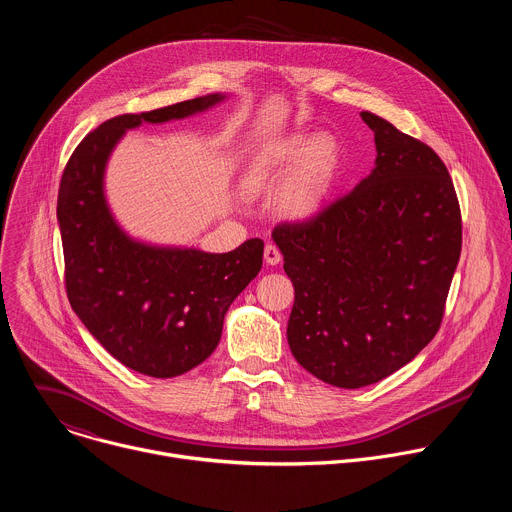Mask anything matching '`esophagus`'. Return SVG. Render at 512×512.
Returning a JSON list of instances; mask_svg holds the SVG:
<instances>
[{
	"mask_svg": "<svg viewBox=\"0 0 512 512\" xmlns=\"http://www.w3.org/2000/svg\"><path fill=\"white\" fill-rule=\"evenodd\" d=\"M281 261V251L275 245H265V263L267 265H277Z\"/></svg>",
	"mask_w": 512,
	"mask_h": 512,
	"instance_id": "1",
	"label": "esophagus"
}]
</instances>
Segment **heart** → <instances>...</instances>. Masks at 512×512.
Returning <instances> with one entry per match:
<instances>
[{"instance_id":"heart-1","label":"heart","mask_w":512,"mask_h":512,"mask_svg":"<svg viewBox=\"0 0 512 512\" xmlns=\"http://www.w3.org/2000/svg\"><path fill=\"white\" fill-rule=\"evenodd\" d=\"M338 166L340 156L334 139L296 133L263 145L249 162L243 184L253 194H265L279 188L296 171L281 190L277 206L287 218L304 221L326 206Z\"/></svg>"}]
</instances>
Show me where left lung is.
Masks as SVG:
<instances>
[{
  "label": "left lung",
  "instance_id": "1",
  "mask_svg": "<svg viewBox=\"0 0 512 512\" xmlns=\"http://www.w3.org/2000/svg\"><path fill=\"white\" fill-rule=\"evenodd\" d=\"M375 170L273 241L296 300L287 342L320 381L358 389L413 360L440 330L462 251V214L429 145L369 111Z\"/></svg>",
  "mask_w": 512,
  "mask_h": 512
}]
</instances>
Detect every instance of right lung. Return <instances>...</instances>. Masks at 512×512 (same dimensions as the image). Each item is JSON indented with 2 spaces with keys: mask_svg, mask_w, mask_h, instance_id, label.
Listing matches in <instances>:
<instances>
[{
  "mask_svg": "<svg viewBox=\"0 0 512 512\" xmlns=\"http://www.w3.org/2000/svg\"><path fill=\"white\" fill-rule=\"evenodd\" d=\"M223 99L214 93L113 117L77 145L62 172L56 216L68 302L113 358L148 377H178L212 354L229 306L263 265V241L229 253L137 243L107 206L105 166L127 129L182 119Z\"/></svg>",
  "mask_w": 512,
  "mask_h": 512,
  "instance_id": "1",
  "label": "right lung"
}]
</instances>
